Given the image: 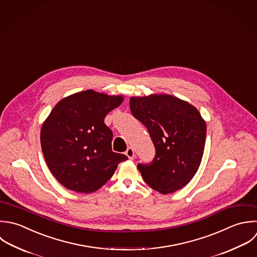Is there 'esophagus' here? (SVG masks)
<instances>
[{
	"mask_svg": "<svg viewBox=\"0 0 257 257\" xmlns=\"http://www.w3.org/2000/svg\"><path fill=\"white\" fill-rule=\"evenodd\" d=\"M125 154L128 156V158H129L130 160H133V158H134V156H135L134 149H133L132 147H128L127 150H126V152H125Z\"/></svg>",
	"mask_w": 257,
	"mask_h": 257,
	"instance_id": "1",
	"label": "esophagus"
}]
</instances>
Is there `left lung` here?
Listing matches in <instances>:
<instances>
[{"label":"left lung","instance_id":"left-lung-1","mask_svg":"<svg viewBox=\"0 0 257 257\" xmlns=\"http://www.w3.org/2000/svg\"><path fill=\"white\" fill-rule=\"evenodd\" d=\"M132 115L148 130L155 157L137 167L154 190L168 194L181 189L197 172L206 139V123L198 110L171 95L130 99Z\"/></svg>","mask_w":257,"mask_h":257}]
</instances>
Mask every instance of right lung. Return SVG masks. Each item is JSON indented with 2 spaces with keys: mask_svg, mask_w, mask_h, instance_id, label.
Wrapping results in <instances>:
<instances>
[{
  "mask_svg": "<svg viewBox=\"0 0 257 257\" xmlns=\"http://www.w3.org/2000/svg\"><path fill=\"white\" fill-rule=\"evenodd\" d=\"M123 102L86 90L62 99L41 130L45 161L54 177L66 188L91 193L101 188L128 157L112 151L113 133L106 115Z\"/></svg>",
  "mask_w": 257,
  "mask_h": 257,
  "instance_id": "obj_1",
  "label": "right lung"
}]
</instances>
